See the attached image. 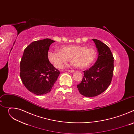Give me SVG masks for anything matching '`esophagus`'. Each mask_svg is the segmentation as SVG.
<instances>
[{"mask_svg":"<svg viewBox=\"0 0 134 134\" xmlns=\"http://www.w3.org/2000/svg\"><path fill=\"white\" fill-rule=\"evenodd\" d=\"M68 72H71V73H72L74 72V70H67Z\"/></svg>","mask_w":134,"mask_h":134,"instance_id":"obj_1","label":"esophagus"}]
</instances>
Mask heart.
Masks as SVG:
<instances>
[{
	"label": "heart",
	"instance_id": "obj_1",
	"mask_svg": "<svg viewBox=\"0 0 134 134\" xmlns=\"http://www.w3.org/2000/svg\"><path fill=\"white\" fill-rule=\"evenodd\" d=\"M58 51L49 50L47 53L49 62L56 68H62L68 59L71 65L79 69H84L90 66L97 57V52L92 47L78 45L61 47Z\"/></svg>",
	"mask_w": 134,
	"mask_h": 134
}]
</instances>
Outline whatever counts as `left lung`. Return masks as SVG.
Masks as SVG:
<instances>
[{
	"mask_svg": "<svg viewBox=\"0 0 134 134\" xmlns=\"http://www.w3.org/2000/svg\"><path fill=\"white\" fill-rule=\"evenodd\" d=\"M98 51V57L94 65L84 71V76L77 85L83 96L96 97L105 91L110 85L114 69L113 56L110 48L101 41L93 39Z\"/></svg>",
	"mask_w": 134,
	"mask_h": 134,
	"instance_id": "left-lung-1",
	"label": "left lung"
}]
</instances>
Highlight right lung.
<instances>
[{
  "mask_svg": "<svg viewBox=\"0 0 134 134\" xmlns=\"http://www.w3.org/2000/svg\"><path fill=\"white\" fill-rule=\"evenodd\" d=\"M54 42L49 39L34 41L24 51L20 77L26 88L36 95L50 92L60 74L47 58L50 46Z\"/></svg>",
  "mask_w": 134,
  "mask_h": 134,
  "instance_id": "1",
  "label": "right lung"
}]
</instances>
